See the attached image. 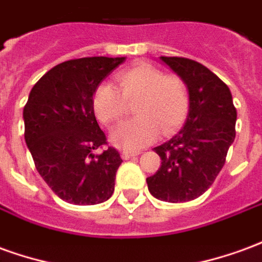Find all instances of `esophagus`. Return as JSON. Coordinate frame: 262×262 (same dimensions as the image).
I'll use <instances>...</instances> for the list:
<instances>
[{
	"instance_id": "obj_1",
	"label": "esophagus",
	"mask_w": 262,
	"mask_h": 262,
	"mask_svg": "<svg viewBox=\"0 0 262 262\" xmlns=\"http://www.w3.org/2000/svg\"><path fill=\"white\" fill-rule=\"evenodd\" d=\"M140 154V151H129V150H123V157H125L126 160L132 159V157H135V156H139Z\"/></svg>"
}]
</instances>
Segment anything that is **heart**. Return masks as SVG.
Segmentation results:
<instances>
[{"label":"heart","instance_id":"1","mask_svg":"<svg viewBox=\"0 0 262 262\" xmlns=\"http://www.w3.org/2000/svg\"><path fill=\"white\" fill-rule=\"evenodd\" d=\"M118 88L101 84L92 95V108L105 125H116L135 105L136 119L125 122L112 135L115 143L139 150L159 135L168 136L187 118L189 97L184 81L176 74H164L150 64H137L116 77Z\"/></svg>","mask_w":262,"mask_h":262}]
</instances>
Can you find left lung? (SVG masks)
Here are the masks:
<instances>
[{"label": "left lung", "mask_w": 262, "mask_h": 262, "mask_svg": "<svg viewBox=\"0 0 262 262\" xmlns=\"http://www.w3.org/2000/svg\"><path fill=\"white\" fill-rule=\"evenodd\" d=\"M160 59L187 84L189 112L181 130L154 147L161 165L146 181L157 199L187 202L206 192L223 168L236 137L237 111L229 86L205 66L185 57Z\"/></svg>", "instance_id": "obj_1"}]
</instances>
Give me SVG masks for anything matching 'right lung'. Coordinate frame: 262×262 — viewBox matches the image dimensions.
Instances as JSON below:
<instances>
[{
	"label": "right lung",
	"instance_id": "add662e5",
	"mask_svg": "<svg viewBox=\"0 0 262 262\" xmlns=\"http://www.w3.org/2000/svg\"><path fill=\"white\" fill-rule=\"evenodd\" d=\"M123 60H67L49 70L29 94L24 108L26 146L37 172L66 202L95 205L114 193L122 159L98 125L92 95Z\"/></svg>",
	"mask_w": 262,
	"mask_h": 262
}]
</instances>
